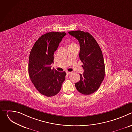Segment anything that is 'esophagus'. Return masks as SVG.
<instances>
[{"label": "esophagus", "instance_id": "1", "mask_svg": "<svg viewBox=\"0 0 132 132\" xmlns=\"http://www.w3.org/2000/svg\"><path fill=\"white\" fill-rule=\"evenodd\" d=\"M71 73V72H69V71H66V74H67V75H70Z\"/></svg>", "mask_w": 132, "mask_h": 132}]
</instances>
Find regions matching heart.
I'll list each match as a JSON object with an SVG mask.
<instances>
[{
  "mask_svg": "<svg viewBox=\"0 0 132 132\" xmlns=\"http://www.w3.org/2000/svg\"><path fill=\"white\" fill-rule=\"evenodd\" d=\"M74 44H75L73 43H71L70 44V45H74Z\"/></svg>",
  "mask_w": 132,
  "mask_h": 132,
  "instance_id": "b5f03b06",
  "label": "heart"
}]
</instances>
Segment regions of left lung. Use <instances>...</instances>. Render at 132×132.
Wrapping results in <instances>:
<instances>
[{
	"label": "left lung",
	"instance_id": "1",
	"mask_svg": "<svg viewBox=\"0 0 132 132\" xmlns=\"http://www.w3.org/2000/svg\"><path fill=\"white\" fill-rule=\"evenodd\" d=\"M68 33L79 42V58L84 70V73L80 74V80L75 84V87L83 95H90L99 89L104 78L105 65L101 50L88 32L78 30Z\"/></svg>",
	"mask_w": 132,
	"mask_h": 132
}]
</instances>
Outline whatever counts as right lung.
<instances>
[{
  "instance_id": "obj_1",
  "label": "right lung",
  "mask_w": 132,
  "mask_h": 132,
  "mask_svg": "<svg viewBox=\"0 0 132 132\" xmlns=\"http://www.w3.org/2000/svg\"><path fill=\"white\" fill-rule=\"evenodd\" d=\"M65 32H51L41 36L34 44L30 53L29 75L35 88L46 97L55 96L61 89L66 72L52 69L54 54Z\"/></svg>"
}]
</instances>
